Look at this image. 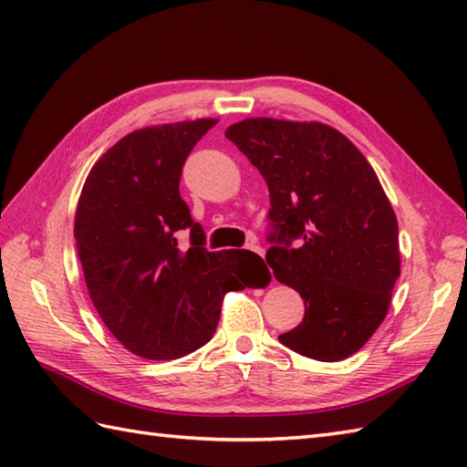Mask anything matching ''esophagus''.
Masks as SVG:
<instances>
[{
	"label": "esophagus",
	"instance_id": "1",
	"mask_svg": "<svg viewBox=\"0 0 467 467\" xmlns=\"http://www.w3.org/2000/svg\"><path fill=\"white\" fill-rule=\"evenodd\" d=\"M246 249H249V251H253V253H256V254H259V256H263V259H265V251L261 249V246H259V244H249V246H246Z\"/></svg>",
	"mask_w": 467,
	"mask_h": 467
}]
</instances>
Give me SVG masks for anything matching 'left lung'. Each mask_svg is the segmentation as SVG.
Returning <instances> with one entry per match:
<instances>
[{
    "label": "left lung",
    "mask_w": 467,
    "mask_h": 467,
    "mask_svg": "<svg viewBox=\"0 0 467 467\" xmlns=\"http://www.w3.org/2000/svg\"><path fill=\"white\" fill-rule=\"evenodd\" d=\"M224 136L269 186L266 263L305 301L303 323L279 341L317 361L357 353L389 311L401 269L398 218L371 164L321 122L246 118Z\"/></svg>",
    "instance_id": "8db88e82"
}]
</instances>
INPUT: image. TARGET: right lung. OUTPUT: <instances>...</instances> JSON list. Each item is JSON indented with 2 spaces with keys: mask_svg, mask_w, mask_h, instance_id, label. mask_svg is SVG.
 I'll use <instances>...</instances> for the list:
<instances>
[{
  "mask_svg": "<svg viewBox=\"0 0 467 467\" xmlns=\"http://www.w3.org/2000/svg\"><path fill=\"white\" fill-rule=\"evenodd\" d=\"M216 122L126 134L92 166L78 201L74 236L88 293L110 333L144 359L201 349L216 331L224 295L256 289L265 269L251 251L208 253L178 191L186 156ZM186 227L188 252L177 243Z\"/></svg>",
  "mask_w": 467,
  "mask_h": 467,
  "instance_id": "1",
  "label": "right lung"
}]
</instances>
